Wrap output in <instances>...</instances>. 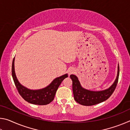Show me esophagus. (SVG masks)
Listing matches in <instances>:
<instances>
[{"mask_svg": "<svg viewBox=\"0 0 130 130\" xmlns=\"http://www.w3.org/2000/svg\"><path fill=\"white\" fill-rule=\"evenodd\" d=\"M74 72V70H73V69H72V70H70V71L69 72V74H72V73H73Z\"/></svg>", "mask_w": 130, "mask_h": 130, "instance_id": "1", "label": "esophagus"}]
</instances>
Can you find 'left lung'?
<instances>
[{"mask_svg":"<svg viewBox=\"0 0 130 130\" xmlns=\"http://www.w3.org/2000/svg\"><path fill=\"white\" fill-rule=\"evenodd\" d=\"M119 76V65L118 67V74L116 80L109 88L100 91H93L84 88L78 81L77 77L71 74L70 76L72 80V89L74 99L80 104L86 106H91L104 102L107 100L113 92L117 85Z\"/></svg>","mask_w":130,"mask_h":130,"instance_id":"8db88e82","label":"left lung"}]
</instances>
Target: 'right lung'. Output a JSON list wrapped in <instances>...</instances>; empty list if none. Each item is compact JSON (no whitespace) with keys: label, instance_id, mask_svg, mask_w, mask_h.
Returning <instances> with one entry per match:
<instances>
[{"label":"right lung","instance_id":"add662e5","mask_svg":"<svg viewBox=\"0 0 130 130\" xmlns=\"http://www.w3.org/2000/svg\"><path fill=\"white\" fill-rule=\"evenodd\" d=\"M15 57L13 59L12 63V76L15 86L20 95L23 99L31 104L36 105H46L51 103L54 100L57 89L58 88L63 80L68 77V74H65L58 77L52 81L46 87L38 90L28 89L21 84L15 75L14 69Z\"/></svg>","mask_w":130,"mask_h":130}]
</instances>
